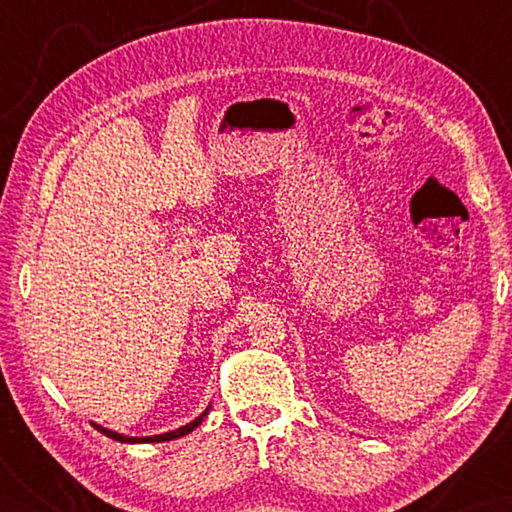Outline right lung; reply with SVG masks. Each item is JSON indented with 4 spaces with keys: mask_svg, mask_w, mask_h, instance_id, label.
Wrapping results in <instances>:
<instances>
[{
    "mask_svg": "<svg viewBox=\"0 0 512 512\" xmlns=\"http://www.w3.org/2000/svg\"><path fill=\"white\" fill-rule=\"evenodd\" d=\"M206 411H209V409H206ZM206 411L202 413V416H198V418H195V420L189 422V424H184V427H180V429H176V431L162 433V436H151V438H127V436H121V433H116V431L103 429V427H99V424H94V427L99 429L101 433H105L107 438L118 440V442H129V444H136V442H167V440H176V438H182V436H187V433H191L195 427H198V424H202V420L206 418Z\"/></svg>",
    "mask_w": 512,
    "mask_h": 512,
    "instance_id": "right-lung-1",
    "label": "right lung"
}]
</instances>
